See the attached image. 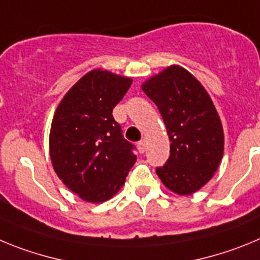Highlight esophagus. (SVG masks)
I'll list each match as a JSON object with an SVG mask.
<instances>
[{"label":"esophagus","mask_w":260,"mask_h":260,"mask_svg":"<svg viewBox=\"0 0 260 260\" xmlns=\"http://www.w3.org/2000/svg\"><path fill=\"white\" fill-rule=\"evenodd\" d=\"M137 149H139L140 153H145L146 151V142L142 140V141H140L139 144H137Z\"/></svg>","instance_id":"34e87169"}]
</instances>
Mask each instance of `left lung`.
<instances>
[{"label": "left lung", "mask_w": 260, "mask_h": 260, "mask_svg": "<svg viewBox=\"0 0 260 260\" xmlns=\"http://www.w3.org/2000/svg\"><path fill=\"white\" fill-rule=\"evenodd\" d=\"M170 137V158L156 175L170 190L189 196L211 180L223 158L221 121L209 93L193 75L170 66L142 84Z\"/></svg>", "instance_id": "obj_1"}]
</instances>
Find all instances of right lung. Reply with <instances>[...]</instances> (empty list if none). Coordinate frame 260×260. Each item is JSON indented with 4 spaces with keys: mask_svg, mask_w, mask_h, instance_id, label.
Instances as JSON below:
<instances>
[{
    "mask_svg": "<svg viewBox=\"0 0 260 260\" xmlns=\"http://www.w3.org/2000/svg\"><path fill=\"white\" fill-rule=\"evenodd\" d=\"M132 79L93 70L72 86L51 121L50 159L63 184L86 202L110 200L136 162L113 109Z\"/></svg>",
    "mask_w": 260,
    "mask_h": 260,
    "instance_id": "obj_1",
    "label": "right lung"
}]
</instances>
